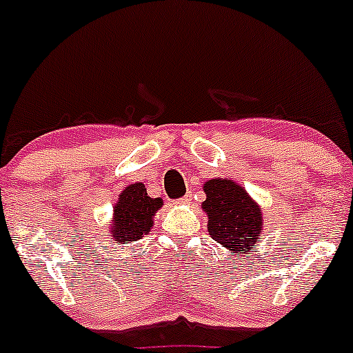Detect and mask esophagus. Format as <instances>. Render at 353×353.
Instances as JSON below:
<instances>
[{
  "label": "esophagus",
  "instance_id": "esophagus-1",
  "mask_svg": "<svg viewBox=\"0 0 353 353\" xmlns=\"http://www.w3.org/2000/svg\"><path fill=\"white\" fill-rule=\"evenodd\" d=\"M190 201H191V194H186V196L177 199V203H190Z\"/></svg>",
  "mask_w": 353,
  "mask_h": 353
}]
</instances>
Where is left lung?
Instances as JSON below:
<instances>
[{
    "mask_svg": "<svg viewBox=\"0 0 353 353\" xmlns=\"http://www.w3.org/2000/svg\"><path fill=\"white\" fill-rule=\"evenodd\" d=\"M208 215V232L213 241L239 256L252 251L261 239L263 213L248 191L230 179H210L203 184Z\"/></svg>",
    "mask_w": 353,
    "mask_h": 353,
    "instance_id": "8db88e82",
    "label": "left lung"
}]
</instances>
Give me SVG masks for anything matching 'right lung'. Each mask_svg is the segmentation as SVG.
<instances>
[{"label":"right lung","instance_id":"right-lung-1","mask_svg":"<svg viewBox=\"0 0 353 353\" xmlns=\"http://www.w3.org/2000/svg\"><path fill=\"white\" fill-rule=\"evenodd\" d=\"M160 198H150L147 188L141 183L130 184L114 205V216L110 222V234L117 244L133 243L150 232L154 215L162 208Z\"/></svg>","mask_w":353,"mask_h":353}]
</instances>
